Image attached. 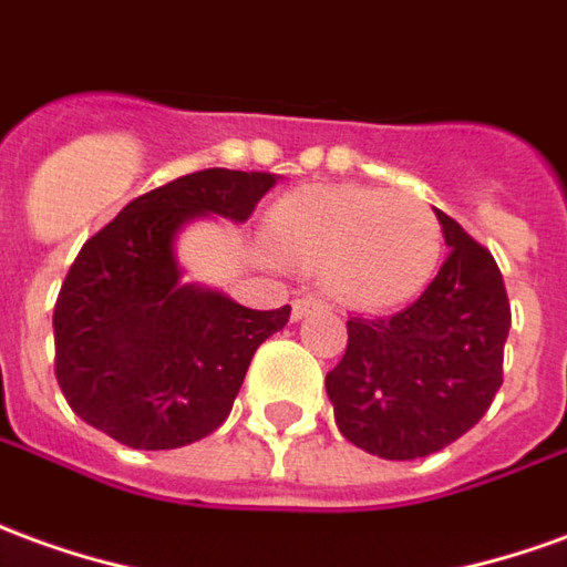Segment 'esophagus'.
<instances>
[{
	"label": "esophagus",
	"mask_w": 567,
	"mask_h": 567,
	"mask_svg": "<svg viewBox=\"0 0 567 567\" xmlns=\"http://www.w3.org/2000/svg\"><path fill=\"white\" fill-rule=\"evenodd\" d=\"M324 300L312 295H303V297H295V303H291V319H303V316H310V312L322 310Z\"/></svg>",
	"instance_id": "1"
}]
</instances>
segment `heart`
Returning <instances> with one entry per match:
<instances>
[{"instance_id": "heart-1", "label": "heart", "mask_w": 567, "mask_h": 567, "mask_svg": "<svg viewBox=\"0 0 567 567\" xmlns=\"http://www.w3.org/2000/svg\"><path fill=\"white\" fill-rule=\"evenodd\" d=\"M270 243L288 260L322 267L355 307H395L433 279L442 224L430 205L374 187H307L270 215Z\"/></svg>"}]
</instances>
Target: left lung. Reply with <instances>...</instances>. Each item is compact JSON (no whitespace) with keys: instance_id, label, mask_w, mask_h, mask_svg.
<instances>
[{"instance_id":"left-lung-1","label":"left lung","mask_w":567,"mask_h":567,"mask_svg":"<svg viewBox=\"0 0 567 567\" xmlns=\"http://www.w3.org/2000/svg\"><path fill=\"white\" fill-rule=\"evenodd\" d=\"M449 257L411 307L350 316L324 390L338 430L383 461L435 454L473 430L504 383L509 300L488 248L435 212Z\"/></svg>"}]
</instances>
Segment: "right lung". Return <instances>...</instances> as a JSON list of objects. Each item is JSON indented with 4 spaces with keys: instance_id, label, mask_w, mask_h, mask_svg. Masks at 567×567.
I'll return each mask as SVG.
<instances>
[{
    "instance_id": "obj_1",
    "label": "right lung",
    "mask_w": 567,
    "mask_h": 567,
    "mask_svg": "<svg viewBox=\"0 0 567 567\" xmlns=\"http://www.w3.org/2000/svg\"><path fill=\"white\" fill-rule=\"evenodd\" d=\"M279 174L205 168L128 202L73 260L54 303V374L79 417L128 449L199 442L229 417L251 355L291 307L248 310L187 285L184 224H243Z\"/></svg>"
}]
</instances>
